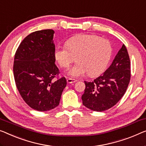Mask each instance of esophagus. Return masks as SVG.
I'll return each mask as SVG.
<instances>
[{
    "label": "esophagus",
    "instance_id": "obj_1",
    "mask_svg": "<svg viewBox=\"0 0 146 146\" xmlns=\"http://www.w3.org/2000/svg\"><path fill=\"white\" fill-rule=\"evenodd\" d=\"M67 81L68 83H74V82H77V80H75L74 79H71V78H67Z\"/></svg>",
    "mask_w": 146,
    "mask_h": 146
}]
</instances>
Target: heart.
<instances>
[{
    "label": "heart",
    "instance_id": "1",
    "mask_svg": "<svg viewBox=\"0 0 146 146\" xmlns=\"http://www.w3.org/2000/svg\"><path fill=\"white\" fill-rule=\"evenodd\" d=\"M112 47L110 41L95 35H80L66 42V46H58L55 57L60 66L68 68L76 61L78 62L69 71L74 77L88 73L94 77L105 70L110 62Z\"/></svg>",
    "mask_w": 146,
    "mask_h": 146
}]
</instances>
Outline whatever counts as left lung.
<instances>
[{
	"mask_svg": "<svg viewBox=\"0 0 146 146\" xmlns=\"http://www.w3.org/2000/svg\"><path fill=\"white\" fill-rule=\"evenodd\" d=\"M130 61L125 44L104 74L92 82L84 81L86 88L82 96L83 105L95 111L112 108L123 96L130 82Z\"/></svg>",
	"mask_w": 146,
	"mask_h": 146,
	"instance_id": "left-lung-1",
	"label": "left lung"
}]
</instances>
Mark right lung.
<instances>
[{
	"mask_svg": "<svg viewBox=\"0 0 146 146\" xmlns=\"http://www.w3.org/2000/svg\"><path fill=\"white\" fill-rule=\"evenodd\" d=\"M54 33L52 29L31 33L21 41L14 56L17 90L25 103L38 111L57 107L67 85L66 78L58 77Z\"/></svg>",
	"mask_w": 146,
	"mask_h": 146,
	"instance_id": "right-lung-1",
	"label": "right lung"
}]
</instances>
